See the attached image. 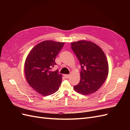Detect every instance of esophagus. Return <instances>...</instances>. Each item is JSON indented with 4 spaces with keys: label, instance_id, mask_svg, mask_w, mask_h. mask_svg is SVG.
I'll return each instance as SVG.
<instances>
[{
    "label": "esophagus",
    "instance_id": "esophagus-1",
    "mask_svg": "<svg viewBox=\"0 0 130 130\" xmlns=\"http://www.w3.org/2000/svg\"><path fill=\"white\" fill-rule=\"evenodd\" d=\"M64 76L66 78H68L70 76V75H68V74H64Z\"/></svg>",
    "mask_w": 130,
    "mask_h": 130
}]
</instances>
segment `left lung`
Wrapping results in <instances>:
<instances>
[{
	"mask_svg": "<svg viewBox=\"0 0 130 130\" xmlns=\"http://www.w3.org/2000/svg\"><path fill=\"white\" fill-rule=\"evenodd\" d=\"M71 48L81 66L80 81L74 89L78 93L88 95L103 85L108 74V64L103 50L95 43L81 40L71 43Z\"/></svg>",
	"mask_w": 130,
	"mask_h": 130,
	"instance_id": "left-lung-1",
	"label": "left lung"
}]
</instances>
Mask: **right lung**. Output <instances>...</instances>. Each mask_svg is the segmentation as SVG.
<instances>
[{
  "mask_svg": "<svg viewBox=\"0 0 130 130\" xmlns=\"http://www.w3.org/2000/svg\"><path fill=\"white\" fill-rule=\"evenodd\" d=\"M64 44L52 40L43 41L35 45L26 58L24 73L27 83L43 96L55 93L61 85L62 75L57 70L51 69L56 64L55 60Z\"/></svg>",
  "mask_w": 130,
  "mask_h": 130,
  "instance_id": "right-lung-1",
  "label": "right lung"
}]
</instances>
